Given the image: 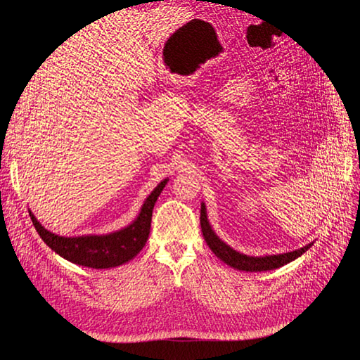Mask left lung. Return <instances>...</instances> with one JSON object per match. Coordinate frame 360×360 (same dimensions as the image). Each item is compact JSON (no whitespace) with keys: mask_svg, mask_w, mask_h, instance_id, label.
Masks as SVG:
<instances>
[{"mask_svg":"<svg viewBox=\"0 0 360 360\" xmlns=\"http://www.w3.org/2000/svg\"><path fill=\"white\" fill-rule=\"evenodd\" d=\"M200 221H201V231L204 236V240L213 250V254L219 259H222L225 264L243 271H266V270L279 269L282 266L291 263V261H294L296 258H299L314 245V242H311L300 249L291 250V252L278 254V255L252 257V255L238 252V250L233 249L230 245H226L224 240H221V238L217 237V234L213 231V228L209 222V217H207V209L204 202H201Z\"/></svg>","mask_w":360,"mask_h":360,"instance_id":"1","label":"left lung"}]
</instances>
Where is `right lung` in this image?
I'll use <instances>...</instances> for the list:
<instances>
[{
  "instance_id": "1",
  "label": "right lung",
  "mask_w": 360,
  "mask_h": 360,
  "mask_svg": "<svg viewBox=\"0 0 360 360\" xmlns=\"http://www.w3.org/2000/svg\"><path fill=\"white\" fill-rule=\"evenodd\" d=\"M169 179L162 180L146 198L143 207L135 217V221L127 226L108 234H86V236H58L43 226L37 217L30 212L32 225L37 230L41 240L45 242L53 252H57L64 259L73 264L85 266L91 269H111L122 266L134 259L139 250L147 243L151 226V214L160 192L165 188Z\"/></svg>"
}]
</instances>
